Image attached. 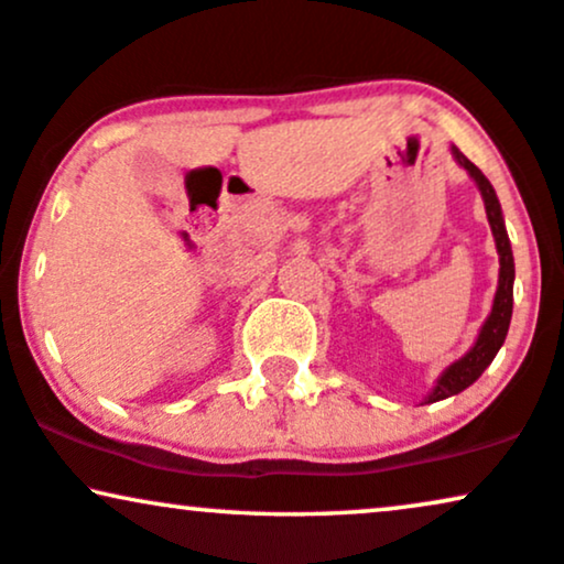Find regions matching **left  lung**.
<instances>
[{
	"instance_id": "obj_1",
	"label": "left lung",
	"mask_w": 564,
	"mask_h": 564,
	"mask_svg": "<svg viewBox=\"0 0 564 564\" xmlns=\"http://www.w3.org/2000/svg\"><path fill=\"white\" fill-rule=\"evenodd\" d=\"M453 155H455V161H458L460 166L471 174V180L476 182V187H479L481 197H484V208H487L491 237H495L497 254H500V281H497L495 304H491L487 323L481 325L476 344L468 348V351L463 354L458 361H453V365L440 375L437 384H434L432 393L424 398V403H437V401H445V398H451V395H458L460 390H466L468 384H474L476 380H479L484 369L491 365V359H495L497 351H500V346L505 344V335H508L510 317H512V281H516V262H512L510 239H508V231H505L500 199H497V192L489 184L487 176H484L481 171L476 169L474 163L468 161L455 145H453Z\"/></svg>"
}]
</instances>
